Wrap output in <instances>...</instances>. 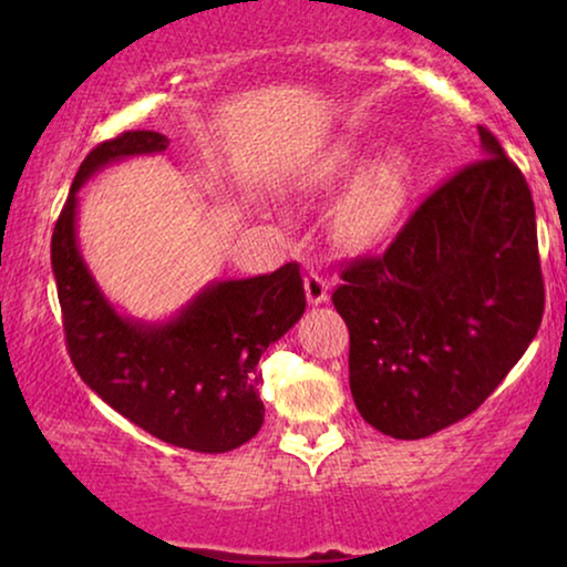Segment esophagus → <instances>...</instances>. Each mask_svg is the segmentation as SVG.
Instances as JSON below:
<instances>
[{
    "label": "esophagus",
    "instance_id": "obj_1",
    "mask_svg": "<svg viewBox=\"0 0 567 567\" xmlns=\"http://www.w3.org/2000/svg\"><path fill=\"white\" fill-rule=\"evenodd\" d=\"M328 281H324L320 274H315V270H309L305 276V291L309 305H322V301H328Z\"/></svg>",
    "mask_w": 567,
    "mask_h": 567
}]
</instances>
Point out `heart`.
<instances>
[{"label": "heart", "mask_w": 567, "mask_h": 567, "mask_svg": "<svg viewBox=\"0 0 567 567\" xmlns=\"http://www.w3.org/2000/svg\"><path fill=\"white\" fill-rule=\"evenodd\" d=\"M355 167L353 150L338 152L324 169L328 181L351 175ZM408 200V162L400 154L379 159L351 185L332 216V231L338 243L363 250L386 239L400 224Z\"/></svg>", "instance_id": "1"}]
</instances>
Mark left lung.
Wrapping results in <instances>:
<instances>
[{
    "label": "left lung",
    "mask_w": 567,
    "mask_h": 567,
    "mask_svg": "<svg viewBox=\"0 0 567 567\" xmlns=\"http://www.w3.org/2000/svg\"><path fill=\"white\" fill-rule=\"evenodd\" d=\"M483 159L441 183L384 255L332 291L351 332V394L392 439H425L491 398L545 312L537 219L522 169L477 126Z\"/></svg>",
    "instance_id": "1"
}]
</instances>
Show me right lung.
<instances>
[{
	"label": "right lung",
	"instance_id": "1",
	"mask_svg": "<svg viewBox=\"0 0 567 567\" xmlns=\"http://www.w3.org/2000/svg\"><path fill=\"white\" fill-rule=\"evenodd\" d=\"M167 144L157 131H123L76 169L51 237L66 351L82 382L138 429L190 452L224 454L260 431L258 361L305 315V281L297 262H286L268 276L206 286L167 322L115 312L76 245V193L100 167Z\"/></svg>",
	"mask_w": 567,
	"mask_h": 567
}]
</instances>
